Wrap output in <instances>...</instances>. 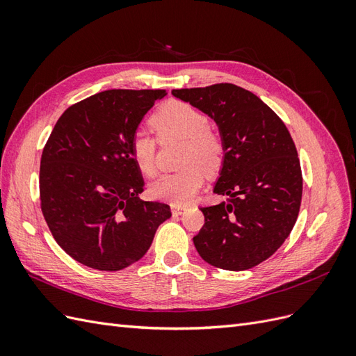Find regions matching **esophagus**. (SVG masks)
Listing matches in <instances>:
<instances>
[{"label":"esophagus","instance_id":"34e87169","mask_svg":"<svg viewBox=\"0 0 356 356\" xmlns=\"http://www.w3.org/2000/svg\"><path fill=\"white\" fill-rule=\"evenodd\" d=\"M184 209H186L184 204H172V213L174 215H181Z\"/></svg>","mask_w":356,"mask_h":356}]
</instances>
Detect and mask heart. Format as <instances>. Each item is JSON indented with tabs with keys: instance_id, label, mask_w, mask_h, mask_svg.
I'll return each instance as SVG.
<instances>
[{
	"instance_id": "obj_1",
	"label": "heart",
	"mask_w": 356,
	"mask_h": 356,
	"mask_svg": "<svg viewBox=\"0 0 356 356\" xmlns=\"http://www.w3.org/2000/svg\"><path fill=\"white\" fill-rule=\"evenodd\" d=\"M153 129L160 139H182V169L160 177L154 181L149 193L154 199L172 203L188 200L203 184V169L217 170L222 161L221 139L209 131V118L196 106L182 101H172L153 114ZM131 154L138 169L147 177L157 172V143L147 132H136L131 139Z\"/></svg>"
}]
</instances>
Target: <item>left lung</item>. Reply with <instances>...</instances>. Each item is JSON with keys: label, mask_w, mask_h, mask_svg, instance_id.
<instances>
[{"label": "left lung", "mask_w": 356, "mask_h": 356, "mask_svg": "<svg viewBox=\"0 0 356 356\" xmlns=\"http://www.w3.org/2000/svg\"><path fill=\"white\" fill-rule=\"evenodd\" d=\"M217 123L222 168L213 193L227 202L200 208L193 238L211 266L241 272L273 255L298 217L303 177L286 126L252 92L230 83L172 90Z\"/></svg>", "instance_id": "obj_1"}]
</instances>
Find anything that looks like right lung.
<instances>
[{"label": "right lung", "mask_w": 356, "mask_h": 356, "mask_svg": "<svg viewBox=\"0 0 356 356\" xmlns=\"http://www.w3.org/2000/svg\"><path fill=\"white\" fill-rule=\"evenodd\" d=\"M166 90L99 92L63 113L42 149L40 200L58 245L75 261L117 272L141 260L166 203L144 202L131 154L139 123Z\"/></svg>", "instance_id": "add662e5"}]
</instances>
